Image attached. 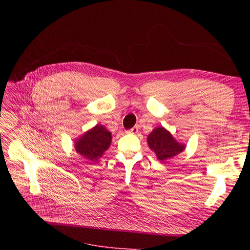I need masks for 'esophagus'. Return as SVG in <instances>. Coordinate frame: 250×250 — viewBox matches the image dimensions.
Segmentation results:
<instances>
[{"label":"esophagus","instance_id":"esophagus-1","mask_svg":"<svg viewBox=\"0 0 250 250\" xmlns=\"http://www.w3.org/2000/svg\"><path fill=\"white\" fill-rule=\"evenodd\" d=\"M138 132H139V127L138 126H134V127H132L130 129L126 130V133H128V134H137Z\"/></svg>","mask_w":250,"mask_h":250}]
</instances>
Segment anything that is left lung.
I'll list each match as a JSON object with an SVG mask.
<instances>
[{"label": "left lung", "mask_w": 250, "mask_h": 250, "mask_svg": "<svg viewBox=\"0 0 250 250\" xmlns=\"http://www.w3.org/2000/svg\"><path fill=\"white\" fill-rule=\"evenodd\" d=\"M148 145L161 161L170 159L185 150L164 127H157L148 136Z\"/></svg>", "instance_id": "8db88e82"}]
</instances>
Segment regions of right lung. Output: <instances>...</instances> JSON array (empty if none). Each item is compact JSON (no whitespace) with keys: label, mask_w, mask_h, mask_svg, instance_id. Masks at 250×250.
I'll return each mask as SVG.
<instances>
[{"label":"right lung","mask_w":250,"mask_h":250,"mask_svg":"<svg viewBox=\"0 0 250 250\" xmlns=\"http://www.w3.org/2000/svg\"><path fill=\"white\" fill-rule=\"evenodd\" d=\"M111 143V134L102 125H96L76 142V151L86 159L94 161L103 155Z\"/></svg>","instance_id":"right-lung-1"}]
</instances>
